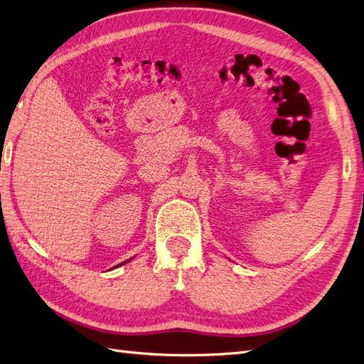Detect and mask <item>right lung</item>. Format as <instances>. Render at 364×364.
<instances>
[{
  "label": "right lung",
  "instance_id": "right-lung-1",
  "mask_svg": "<svg viewBox=\"0 0 364 364\" xmlns=\"http://www.w3.org/2000/svg\"><path fill=\"white\" fill-rule=\"evenodd\" d=\"M130 259H127V261H124V262H121V264H126V262H129ZM121 264H118V266H121Z\"/></svg>",
  "mask_w": 364,
  "mask_h": 364
}]
</instances>
